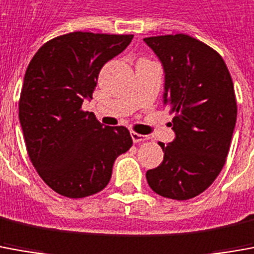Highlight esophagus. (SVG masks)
I'll return each mask as SVG.
<instances>
[{"mask_svg": "<svg viewBox=\"0 0 254 254\" xmlns=\"http://www.w3.org/2000/svg\"><path fill=\"white\" fill-rule=\"evenodd\" d=\"M131 138L137 144V142H144V141H146L148 135H142V134H138V132H131Z\"/></svg>", "mask_w": 254, "mask_h": 254, "instance_id": "esophagus-1", "label": "esophagus"}]
</instances>
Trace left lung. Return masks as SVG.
Instances as JSON below:
<instances>
[{"label": "left lung", "mask_w": 254, "mask_h": 254, "mask_svg": "<svg viewBox=\"0 0 254 254\" xmlns=\"http://www.w3.org/2000/svg\"><path fill=\"white\" fill-rule=\"evenodd\" d=\"M164 71L163 105L174 113V139L160 146L163 162L146 171L157 195L188 200L223 170L237 124L234 83L223 58L187 34L144 38Z\"/></svg>", "instance_id": "8db88e82"}]
</instances>
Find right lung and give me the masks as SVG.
Masks as SVG:
<instances>
[{"instance_id": "1", "label": "right lung", "mask_w": 254, "mask_h": 254, "mask_svg": "<svg viewBox=\"0 0 254 254\" xmlns=\"http://www.w3.org/2000/svg\"><path fill=\"white\" fill-rule=\"evenodd\" d=\"M132 36L74 31L37 51L19 101V122L31 163L51 190L66 197L102 190L117 157L132 145L128 130L104 126L81 110L92 99L104 64L122 54Z\"/></svg>"}]
</instances>
